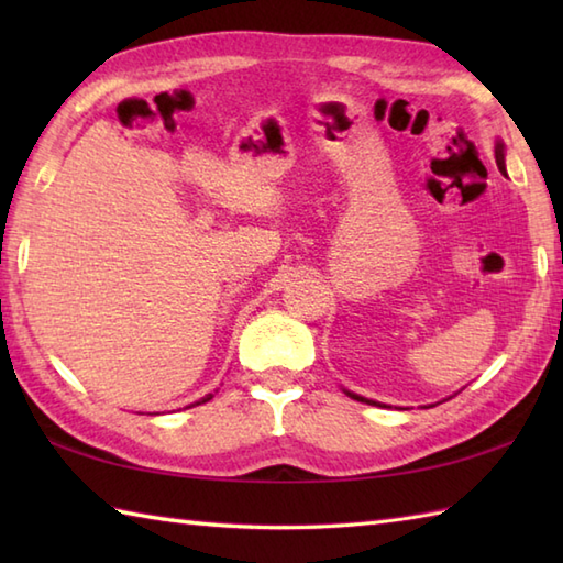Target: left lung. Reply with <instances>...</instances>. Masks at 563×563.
I'll return each instance as SVG.
<instances>
[{
    "label": "left lung",
    "instance_id": "8db88e82",
    "mask_svg": "<svg viewBox=\"0 0 563 563\" xmlns=\"http://www.w3.org/2000/svg\"><path fill=\"white\" fill-rule=\"evenodd\" d=\"M496 164H498V169H500V172H506V157H504V142H498V145H496ZM345 394H349V397H353L355 401H365V404H369V406H382V404H377V401H373V399L357 397V394H353V391H345Z\"/></svg>",
    "mask_w": 563,
    "mask_h": 563
}]
</instances>
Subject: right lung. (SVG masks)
<instances>
[{"instance_id": "add662e5", "label": "right lung", "mask_w": 563, "mask_h": 563, "mask_svg": "<svg viewBox=\"0 0 563 563\" xmlns=\"http://www.w3.org/2000/svg\"><path fill=\"white\" fill-rule=\"evenodd\" d=\"M212 399V394H208V397H202L200 401H196V404H190V406H198V404H206V401H210Z\"/></svg>"}]
</instances>
